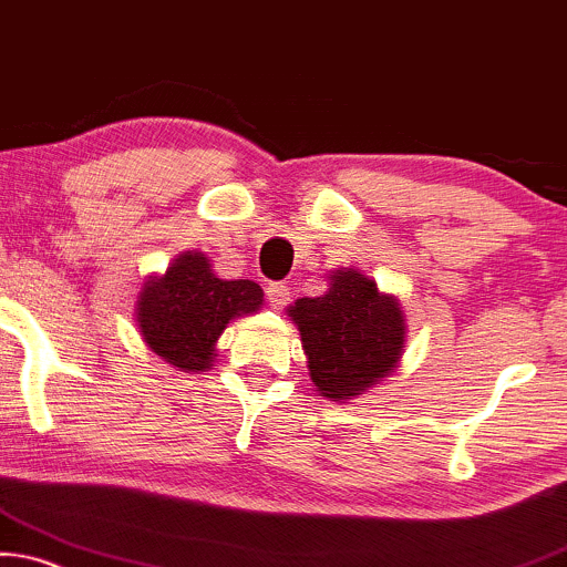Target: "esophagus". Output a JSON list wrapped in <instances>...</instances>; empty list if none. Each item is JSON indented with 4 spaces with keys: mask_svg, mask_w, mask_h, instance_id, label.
Wrapping results in <instances>:
<instances>
[{
    "mask_svg": "<svg viewBox=\"0 0 567 567\" xmlns=\"http://www.w3.org/2000/svg\"><path fill=\"white\" fill-rule=\"evenodd\" d=\"M267 298L275 311H282V308L290 303V288L285 282H271L267 288Z\"/></svg>",
    "mask_w": 567,
    "mask_h": 567,
    "instance_id": "esophagus-1",
    "label": "esophagus"
}]
</instances>
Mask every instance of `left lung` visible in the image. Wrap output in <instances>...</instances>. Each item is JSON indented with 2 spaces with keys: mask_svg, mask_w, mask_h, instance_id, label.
Wrapping results in <instances>:
<instances>
[{
  "mask_svg": "<svg viewBox=\"0 0 567 567\" xmlns=\"http://www.w3.org/2000/svg\"><path fill=\"white\" fill-rule=\"evenodd\" d=\"M288 313L300 329L308 374L324 398L346 400L390 374L405 348V319L361 271H334L319 298H298Z\"/></svg>",
  "mask_w": 567,
  "mask_h": 567,
  "instance_id": "8db88e82",
  "label": "left lung"
}]
</instances>
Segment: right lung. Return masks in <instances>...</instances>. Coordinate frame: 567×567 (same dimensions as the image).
Wrapping results in <instances>:
<instances>
[{"mask_svg": "<svg viewBox=\"0 0 567 567\" xmlns=\"http://www.w3.org/2000/svg\"><path fill=\"white\" fill-rule=\"evenodd\" d=\"M264 290L250 279L214 277L204 254H183L162 279H152L138 298V329L148 348L172 367H212L214 342L233 317L261 306Z\"/></svg>", "mask_w": 567, "mask_h": 567, "instance_id": "obj_1", "label": "right lung"}]
</instances>
